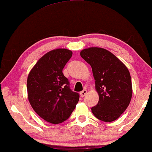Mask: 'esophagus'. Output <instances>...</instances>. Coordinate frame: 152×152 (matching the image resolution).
Wrapping results in <instances>:
<instances>
[{"instance_id":"1","label":"esophagus","mask_w":152,"mask_h":152,"mask_svg":"<svg viewBox=\"0 0 152 152\" xmlns=\"http://www.w3.org/2000/svg\"><path fill=\"white\" fill-rule=\"evenodd\" d=\"M87 94V90L86 89H83L82 91L80 92V95H81V97H83L84 96H86V94Z\"/></svg>"}]
</instances>
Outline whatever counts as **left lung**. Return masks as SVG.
<instances>
[{
    "label": "left lung",
    "mask_w": 152,
    "mask_h": 152,
    "mask_svg": "<svg viewBox=\"0 0 152 152\" xmlns=\"http://www.w3.org/2000/svg\"><path fill=\"white\" fill-rule=\"evenodd\" d=\"M80 55L91 66L99 94V102L91 108L92 113L101 121H115L124 112L132 99L129 71L119 59L104 48H86Z\"/></svg>",
    "instance_id": "obj_1"
}]
</instances>
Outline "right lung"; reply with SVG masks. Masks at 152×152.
Returning <instances> with one entry per match:
<instances>
[{
    "label": "right lung",
    "mask_w": 152,
    "mask_h": 152,
    "mask_svg": "<svg viewBox=\"0 0 152 152\" xmlns=\"http://www.w3.org/2000/svg\"><path fill=\"white\" fill-rule=\"evenodd\" d=\"M72 52L58 48L41 57L29 73L27 79L28 101L38 116L57 124L69 118L79 100V94L70 88L63 69Z\"/></svg>",
    "instance_id": "right-lung-1"
}]
</instances>
